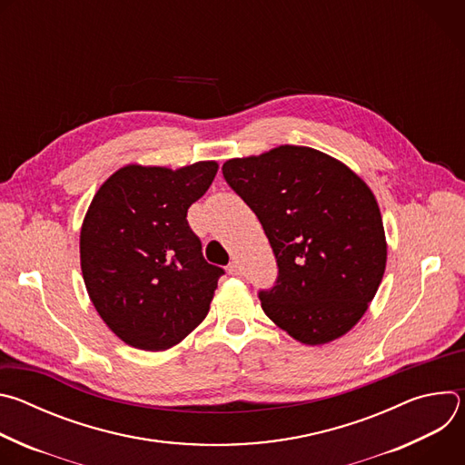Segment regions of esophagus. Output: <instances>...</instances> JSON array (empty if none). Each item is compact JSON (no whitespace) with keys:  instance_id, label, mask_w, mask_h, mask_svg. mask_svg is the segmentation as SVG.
<instances>
[{"instance_id":"obj_1","label":"esophagus","mask_w":465,"mask_h":465,"mask_svg":"<svg viewBox=\"0 0 465 465\" xmlns=\"http://www.w3.org/2000/svg\"><path fill=\"white\" fill-rule=\"evenodd\" d=\"M228 272H230L232 276H239V274H241V264H239L237 259H233V261L228 264Z\"/></svg>"}]
</instances>
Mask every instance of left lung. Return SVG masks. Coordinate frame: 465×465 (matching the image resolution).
Masks as SVG:
<instances>
[{
    "label": "left lung",
    "mask_w": 465,
    "mask_h": 465,
    "mask_svg": "<svg viewBox=\"0 0 465 465\" xmlns=\"http://www.w3.org/2000/svg\"><path fill=\"white\" fill-rule=\"evenodd\" d=\"M223 174L259 219L278 262L274 287L259 291L264 314L309 346L346 335L386 267L370 187L339 160L296 145L228 160Z\"/></svg>",
    "instance_id": "8db88e82"
}]
</instances>
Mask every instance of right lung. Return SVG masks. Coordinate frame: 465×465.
<instances>
[{
  "instance_id": "right-lung-1",
  "label": "right lung",
  "mask_w": 465,
  "mask_h": 465,
  "mask_svg": "<svg viewBox=\"0 0 465 465\" xmlns=\"http://www.w3.org/2000/svg\"><path fill=\"white\" fill-rule=\"evenodd\" d=\"M217 169L126 165L94 196L81 230L83 278L104 323L132 348L169 350L210 311L224 271L204 259L187 210Z\"/></svg>"
}]
</instances>
